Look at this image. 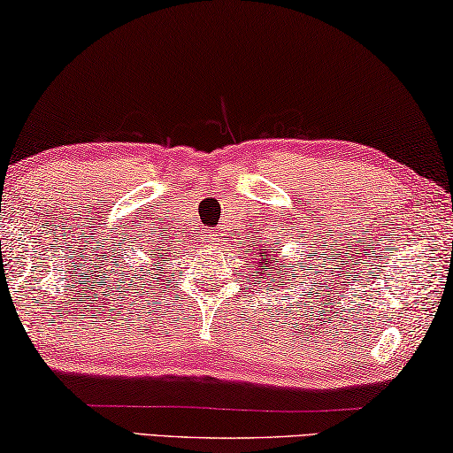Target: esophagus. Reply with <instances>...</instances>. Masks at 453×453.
Wrapping results in <instances>:
<instances>
[{"mask_svg":"<svg viewBox=\"0 0 453 453\" xmlns=\"http://www.w3.org/2000/svg\"><path fill=\"white\" fill-rule=\"evenodd\" d=\"M205 240L207 242H218V232H215V229H207Z\"/></svg>","mask_w":453,"mask_h":453,"instance_id":"obj_1","label":"esophagus"}]
</instances>
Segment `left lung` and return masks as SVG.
<instances>
[{"label":"left lung","mask_w":453,"mask_h":453,"mask_svg":"<svg viewBox=\"0 0 453 453\" xmlns=\"http://www.w3.org/2000/svg\"><path fill=\"white\" fill-rule=\"evenodd\" d=\"M262 248H266V246H262ZM301 262H303V258H301ZM301 262L296 260V265H293V266L288 265V262H282L280 260V246L274 248V244H270L268 250H265V252H260L258 273L252 274V276H254V279H265V276L268 279V274H270L274 280L276 279L288 280V279H291V273L295 270V266H299Z\"/></svg>","instance_id":"8db88e82"}]
</instances>
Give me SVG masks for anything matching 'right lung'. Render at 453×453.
<instances>
[{"mask_svg":"<svg viewBox=\"0 0 453 453\" xmlns=\"http://www.w3.org/2000/svg\"><path fill=\"white\" fill-rule=\"evenodd\" d=\"M152 260H157V262H152V266H160V258H162V254H158V256H150ZM158 270V268H157Z\"/></svg>","mask_w":453,"mask_h":453,"instance_id":"1","label":"right lung"}]
</instances>
